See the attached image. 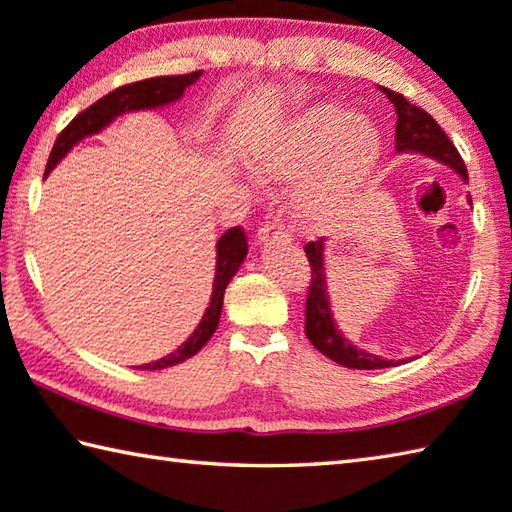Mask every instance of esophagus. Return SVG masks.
Segmentation results:
<instances>
[{"label":"esophagus","mask_w":512,"mask_h":512,"mask_svg":"<svg viewBox=\"0 0 512 512\" xmlns=\"http://www.w3.org/2000/svg\"><path fill=\"white\" fill-rule=\"evenodd\" d=\"M257 241L259 244H271V241H291V235H288L280 221H264L262 228L257 230Z\"/></svg>","instance_id":"obj_1"}]
</instances>
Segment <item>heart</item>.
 Here are the masks:
<instances>
[{"label": "heart", "mask_w": 512, "mask_h": 512, "mask_svg": "<svg viewBox=\"0 0 512 512\" xmlns=\"http://www.w3.org/2000/svg\"><path fill=\"white\" fill-rule=\"evenodd\" d=\"M383 159V136L356 109L318 102L291 123L248 147L246 161L259 181L297 183L295 201L309 219H324L365 183Z\"/></svg>", "instance_id": "1"}]
</instances>
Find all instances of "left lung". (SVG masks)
<instances>
[{
    "mask_svg": "<svg viewBox=\"0 0 512 512\" xmlns=\"http://www.w3.org/2000/svg\"><path fill=\"white\" fill-rule=\"evenodd\" d=\"M387 98L392 100L396 107V152L403 154H423L436 159L443 165L452 167L461 179L468 181L466 163L457 152V147L445 136L443 129L436 125V120L423 111L421 107H414L396 91L385 89ZM470 201V199H468ZM472 203V201H470ZM306 257L311 264V286L309 297H306V324L304 333L311 340V345L318 349L322 356L331 358L342 367L349 369H385L403 365L405 360H383L374 353H367L365 349H358L356 345L342 336L336 320L331 313L329 302V286H327V273H324V237L318 241H309L304 248Z\"/></svg>",
    "mask_w": 512,
    "mask_h": 512,
    "instance_id": "obj_1",
    "label": "left lung"
}]
</instances>
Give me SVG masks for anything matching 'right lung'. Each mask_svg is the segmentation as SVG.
<instances>
[{
	"label": "right lung",
	"mask_w": 512,
	"mask_h": 512,
	"mask_svg": "<svg viewBox=\"0 0 512 512\" xmlns=\"http://www.w3.org/2000/svg\"><path fill=\"white\" fill-rule=\"evenodd\" d=\"M203 71H192L183 73V76H159V78H147L141 82H132V85L118 87L94 102L89 109L82 111L76 118L71 120L67 129H62V134L55 138V145L49 156V163H46V172L58 165L64 156L71 152L73 145L85 141L87 136L100 134L107 125L114 123L118 116L129 114V111H141V109H161L172 105V102L181 100L185 89L194 85L201 78ZM248 255V244L246 235L239 226L226 230L224 235L217 239V266H215V282H212V295L206 313H203L201 322L197 329L190 333V338L183 342V345L172 351L170 356L161 360H154L150 365H143L141 369H165L174 367L179 362L192 358L194 353L201 351V347L212 338V333L217 331V324L221 318V306H224V293L226 286L230 284L232 277L239 271V266L244 264Z\"/></svg>",
	"instance_id": "add662e5"
}]
</instances>
